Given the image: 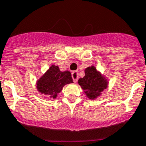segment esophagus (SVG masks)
I'll return each mask as SVG.
<instances>
[{
  "label": "esophagus",
  "mask_w": 146,
  "mask_h": 146,
  "mask_svg": "<svg viewBox=\"0 0 146 146\" xmlns=\"http://www.w3.org/2000/svg\"><path fill=\"white\" fill-rule=\"evenodd\" d=\"M72 77H73V81L75 82V83H76L77 82V80H78V72L77 71H73V73H72Z\"/></svg>",
  "instance_id": "34e87169"
}]
</instances>
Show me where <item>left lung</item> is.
<instances>
[{"label":"left lung","instance_id":"1","mask_svg":"<svg viewBox=\"0 0 146 146\" xmlns=\"http://www.w3.org/2000/svg\"><path fill=\"white\" fill-rule=\"evenodd\" d=\"M79 84L90 99H94L107 87V81L98 73L94 66L85 70V76L79 79Z\"/></svg>","mask_w":146,"mask_h":146}]
</instances>
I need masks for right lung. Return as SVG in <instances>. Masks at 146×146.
<instances>
[{
	"instance_id": "1",
	"label": "right lung",
	"mask_w": 146,
	"mask_h": 146,
	"mask_svg": "<svg viewBox=\"0 0 146 146\" xmlns=\"http://www.w3.org/2000/svg\"><path fill=\"white\" fill-rule=\"evenodd\" d=\"M70 83H73L70 72H61L58 66L52 65L38 81L37 89L40 93L48 95L50 98H56L62 87Z\"/></svg>"
}]
</instances>
